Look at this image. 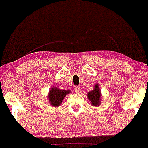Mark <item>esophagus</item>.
I'll list each match as a JSON object with an SVG mask.
<instances>
[{
  "mask_svg": "<svg viewBox=\"0 0 148 148\" xmlns=\"http://www.w3.org/2000/svg\"><path fill=\"white\" fill-rule=\"evenodd\" d=\"M74 91H75L76 93H79L81 92V88L79 86H75L74 88Z\"/></svg>",
  "mask_w": 148,
  "mask_h": 148,
  "instance_id": "esophagus-1",
  "label": "esophagus"
}]
</instances>
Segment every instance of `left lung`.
Returning <instances> with one entry per match:
<instances>
[{"mask_svg":"<svg viewBox=\"0 0 148 148\" xmlns=\"http://www.w3.org/2000/svg\"><path fill=\"white\" fill-rule=\"evenodd\" d=\"M100 97H101V92H100L99 86L96 84L93 90L88 92V98L93 106H99L100 103Z\"/></svg>","mask_w":148,"mask_h":148,"instance_id":"left-lung-1","label":"left lung"}]
</instances>
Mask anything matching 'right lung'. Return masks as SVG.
<instances>
[{"instance_id": "1", "label": "right lung", "mask_w": 148, "mask_h": 148, "mask_svg": "<svg viewBox=\"0 0 148 148\" xmlns=\"http://www.w3.org/2000/svg\"><path fill=\"white\" fill-rule=\"evenodd\" d=\"M70 92V90H59L56 88H52L49 91V100L50 103L53 106H58L62 103L64 97L68 93Z\"/></svg>"}]
</instances>
